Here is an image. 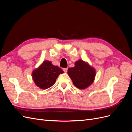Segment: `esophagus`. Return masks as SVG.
Wrapping results in <instances>:
<instances>
[{
  "instance_id": "34e87169",
  "label": "esophagus",
  "mask_w": 132,
  "mask_h": 132,
  "mask_svg": "<svg viewBox=\"0 0 132 132\" xmlns=\"http://www.w3.org/2000/svg\"><path fill=\"white\" fill-rule=\"evenodd\" d=\"M63 70L64 71L65 73H67V71H68V68H63Z\"/></svg>"
}]
</instances>
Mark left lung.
Here are the masks:
<instances>
[{
    "label": "left lung",
    "instance_id": "left-lung-1",
    "mask_svg": "<svg viewBox=\"0 0 132 132\" xmlns=\"http://www.w3.org/2000/svg\"><path fill=\"white\" fill-rule=\"evenodd\" d=\"M68 74L76 87L84 89L93 82L96 73L93 68L82 60H79L75 62L74 67L69 68Z\"/></svg>",
    "mask_w": 132,
    "mask_h": 132
}]
</instances>
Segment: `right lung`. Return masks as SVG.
I'll list each match as a JSON object with an SVG mask.
<instances>
[{
	"instance_id": "obj_1",
	"label": "right lung",
	"mask_w": 132,
	"mask_h": 132,
	"mask_svg": "<svg viewBox=\"0 0 132 132\" xmlns=\"http://www.w3.org/2000/svg\"><path fill=\"white\" fill-rule=\"evenodd\" d=\"M63 73V70L59 67L46 61L38 68L33 71L32 78L37 86L42 89H47L53 85L58 75Z\"/></svg>"
}]
</instances>
